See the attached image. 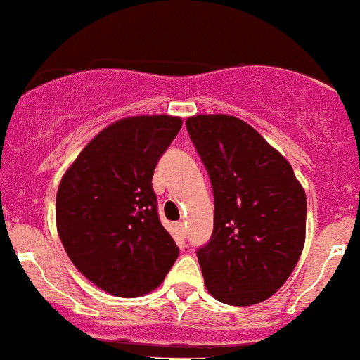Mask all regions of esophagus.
Masks as SVG:
<instances>
[{
    "instance_id": "1",
    "label": "esophagus",
    "mask_w": 360,
    "mask_h": 360,
    "mask_svg": "<svg viewBox=\"0 0 360 360\" xmlns=\"http://www.w3.org/2000/svg\"><path fill=\"white\" fill-rule=\"evenodd\" d=\"M176 229L181 236H184V234H186V224H184V222H176Z\"/></svg>"
}]
</instances>
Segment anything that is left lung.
<instances>
[{
  "mask_svg": "<svg viewBox=\"0 0 360 360\" xmlns=\"http://www.w3.org/2000/svg\"><path fill=\"white\" fill-rule=\"evenodd\" d=\"M186 127L214 190V233L198 250L207 290L222 304H260L285 285L304 250V186L245 120L200 113Z\"/></svg>",
  "mask_w": 360,
  "mask_h": 360,
  "instance_id": "8db88e82",
  "label": "left lung"
}]
</instances>
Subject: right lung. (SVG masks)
<instances>
[{"label": "right lung", "instance_id": "add662e5", "mask_svg": "<svg viewBox=\"0 0 360 360\" xmlns=\"http://www.w3.org/2000/svg\"><path fill=\"white\" fill-rule=\"evenodd\" d=\"M183 126L181 117H122L98 132L56 191V229L79 272L115 297L160 286L179 250L160 224L155 165Z\"/></svg>", "mask_w": 360, "mask_h": 360}]
</instances>
